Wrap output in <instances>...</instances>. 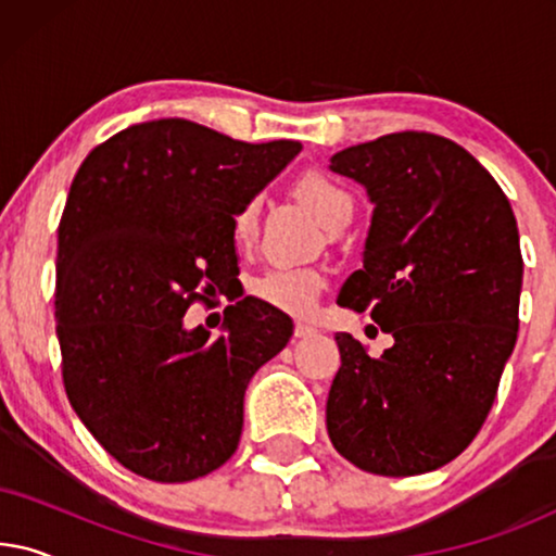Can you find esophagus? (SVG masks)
<instances>
[{
	"label": "esophagus",
	"instance_id": "esophagus-1",
	"mask_svg": "<svg viewBox=\"0 0 556 556\" xmlns=\"http://www.w3.org/2000/svg\"><path fill=\"white\" fill-rule=\"evenodd\" d=\"M295 339H308V337H316V329L308 324H295Z\"/></svg>",
	"mask_w": 556,
	"mask_h": 556
}]
</instances>
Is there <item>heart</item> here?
Segmentation results:
<instances>
[{"label": "heart", "mask_w": 556, "mask_h": 556, "mask_svg": "<svg viewBox=\"0 0 556 556\" xmlns=\"http://www.w3.org/2000/svg\"><path fill=\"white\" fill-rule=\"evenodd\" d=\"M295 192L303 204L314 212L326 230H337L354 215V200L339 181L324 174H306L295 185ZM257 215H261V200L253 197L232 215V235L238 242H250L257 232ZM321 276L301 265H273L253 283V293L257 299L270 303L273 308L286 311L293 316H306L314 308L316 295L321 291Z\"/></svg>", "instance_id": "1"}]
</instances>
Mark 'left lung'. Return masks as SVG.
<instances>
[{
    "label": "left lung",
    "instance_id": "left-lung-1",
    "mask_svg": "<svg viewBox=\"0 0 556 556\" xmlns=\"http://www.w3.org/2000/svg\"><path fill=\"white\" fill-rule=\"evenodd\" d=\"M329 169L375 204L362 268L339 303L369 308L394 344L369 356L337 333L326 430L367 473H428L466 451L496 400L519 331V227L496 179L443 136L356 143Z\"/></svg>",
    "mask_w": 556,
    "mask_h": 556
}]
</instances>
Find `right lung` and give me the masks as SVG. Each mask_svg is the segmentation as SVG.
Returning a JSON list of instances; mask_svg holds the SVG:
<instances>
[{
  "label": "right lung",
  "instance_id": "obj_1",
  "mask_svg": "<svg viewBox=\"0 0 556 556\" xmlns=\"http://www.w3.org/2000/svg\"><path fill=\"white\" fill-rule=\"evenodd\" d=\"M301 151L187 118L134 124L75 174L58 227L55 326L67 400L134 473L185 483L238 451L250 379L288 344L261 299L225 308L219 337L189 303L235 280L232 215Z\"/></svg>",
  "mask_w": 556,
  "mask_h": 556
}]
</instances>
